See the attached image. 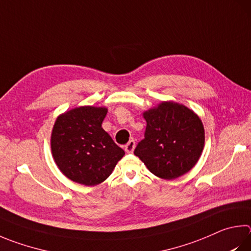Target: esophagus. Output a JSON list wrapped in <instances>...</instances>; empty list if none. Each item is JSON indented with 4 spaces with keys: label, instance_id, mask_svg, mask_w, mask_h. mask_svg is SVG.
<instances>
[{
    "label": "esophagus",
    "instance_id": "esophagus-1",
    "mask_svg": "<svg viewBox=\"0 0 251 251\" xmlns=\"http://www.w3.org/2000/svg\"><path fill=\"white\" fill-rule=\"evenodd\" d=\"M134 148H135V140L130 139L128 143L125 145V151L127 153H131L134 151Z\"/></svg>",
    "mask_w": 251,
    "mask_h": 251
}]
</instances>
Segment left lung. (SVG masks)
Segmentation results:
<instances>
[{"mask_svg":"<svg viewBox=\"0 0 251 251\" xmlns=\"http://www.w3.org/2000/svg\"><path fill=\"white\" fill-rule=\"evenodd\" d=\"M145 138L134 153L154 176L172 180L190 171L204 147V127L197 114L175 102L144 113Z\"/></svg>","mask_w":251,"mask_h":251,"instance_id":"left-lung-1","label":"left lung"}]
</instances>
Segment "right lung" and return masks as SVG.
Masks as SVG:
<instances>
[{
  "label": "right lung",
  "instance_id": "obj_1",
  "mask_svg": "<svg viewBox=\"0 0 251 251\" xmlns=\"http://www.w3.org/2000/svg\"><path fill=\"white\" fill-rule=\"evenodd\" d=\"M106 113L105 107L81 106L62 114L54 123L53 159L63 175L76 183H101L125 154L102 128Z\"/></svg>",
  "mask_w": 251,
  "mask_h": 251
}]
</instances>
